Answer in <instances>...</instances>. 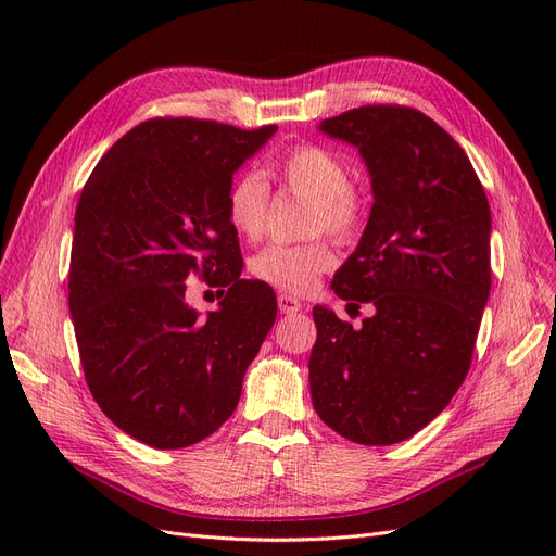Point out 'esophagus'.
<instances>
[{"label":"esophagus","mask_w":556,"mask_h":556,"mask_svg":"<svg viewBox=\"0 0 556 556\" xmlns=\"http://www.w3.org/2000/svg\"><path fill=\"white\" fill-rule=\"evenodd\" d=\"M278 308L285 315H294L301 311V301L294 299L292 294H278Z\"/></svg>","instance_id":"esophagus-1"}]
</instances>
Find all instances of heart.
<instances>
[{"instance_id":"heart-1","label":"heart","mask_w":556,"mask_h":556,"mask_svg":"<svg viewBox=\"0 0 556 556\" xmlns=\"http://www.w3.org/2000/svg\"><path fill=\"white\" fill-rule=\"evenodd\" d=\"M274 174L290 192L311 199V233L329 231L336 239L348 241L362 229L364 201L350 185L348 164L329 148L294 146L274 164ZM225 208L233 231L248 241H257L266 231L271 190L260 174L248 172L229 185ZM333 264L336 255L325 239L296 245L271 243L250 260V274L276 290L306 294Z\"/></svg>"}]
</instances>
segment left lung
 Here are the masks:
<instances>
[{
  "label": "left lung",
  "mask_w": 556,
  "mask_h": 556,
  "mask_svg": "<svg viewBox=\"0 0 556 556\" xmlns=\"http://www.w3.org/2000/svg\"><path fill=\"white\" fill-rule=\"evenodd\" d=\"M319 129L357 146L371 174L368 225L331 290L376 315L352 329L313 308V408L352 443L392 445L445 410L468 374L492 290L490 201L462 146L417 109L359 106Z\"/></svg>",
  "instance_id": "left-lung-1"
}]
</instances>
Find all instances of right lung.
Listing matches in <instances>:
<instances>
[{"instance_id": "add662e5", "label": "right lung", "mask_w": 556, "mask_h": 556, "mask_svg": "<svg viewBox=\"0 0 556 556\" xmlns=\"http://www.w3.org/2000/svg\"><path fill=\"white\" fill-rule=\"evenodd\" d=\"M276 129L150 117L80 192L70 311L83 374L111 422L150 447H188L220 429L274 327L276 294L241 278L225 199ZM194 275L228 288L204 320L184 301Z\"/></svg>"}]
</instances>
